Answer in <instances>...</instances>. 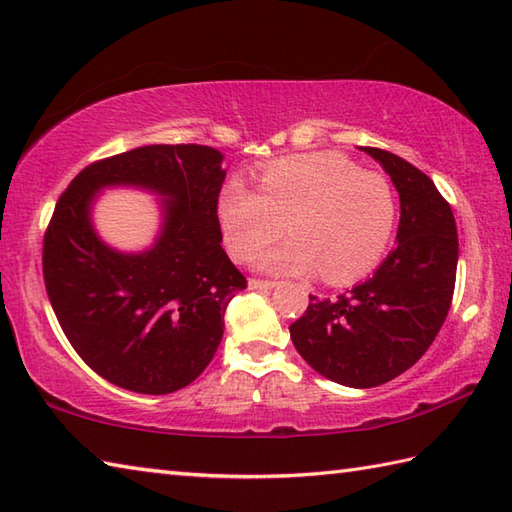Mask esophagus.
Segmentation results:
<instances>
[{"label": "esophagus", "mask_w": 512, "mask_h": 512, "mask_svg": "<svg viewBox=\"0 0 512 512\" xmlns=\"http://www.w3.org/2000/svg\"><path fill=\"white\" fill-rule=\"evenodd\" d=\"M250 290H270L275 288V282H268V279H248Z\"/></svg>", "instance_id": "obj_1"}]
</instances>
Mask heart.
Returning <instances> with one entry per match:
<instances>
[{
	"mask_svg": "<svg viewBox=\"0 0 512 512\" xmlns=\"http://www.w3.org/2000/svg\"><path fill=\"white\" fill-rule=\"evenodd\" d=\"M224 184L217 202L228 253L250 259L286 228L288 239L257 257L275 275H313L342 286L368 275L388 250L397 199L388 179L339 153L277 159L257 175Z\"/></svg>",
	"mask_w": 512,
	"mask_h": 512,
	"instance_id": "1",
	"label": "heart"
}]
</instances>
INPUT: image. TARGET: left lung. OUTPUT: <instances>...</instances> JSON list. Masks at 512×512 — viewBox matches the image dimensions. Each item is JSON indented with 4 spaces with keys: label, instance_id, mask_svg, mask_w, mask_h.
I'll list each match as a JSON object with an SVG mask.
<instances>
[{
    "label": "left lung",
    "instance_id": "8db88e82",
    "mask_svg": "<svg viewBox=\"0 0 512 512\" xmlns=\"http://www.w3.org/2000/svg\"><path fill=\"white\" fill-rule=\"evenodd\" d=\"M382 164L399 193V228L373 277L335 299L310 295L290 339L330 382L350 388L386 384L433 344L453 302L457 226L433 179L382 148H362Z\"/></svg>",
    "mask_w": 512,
    "mask_h": 512
}]
</instances>
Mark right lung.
<instances>
[{
	"label": "right lung",
	"mask_w": 512,
	"mask_h": 512,
	"mask_svg": "<svg viewBox=\"0 0 512 512\" xmlns=\"http://www.w3.org/2000/svg\"><path fill=\"white\" fill-rule=\"evenodd\" d=\"M217 148L153 144L86 166L44 235V284L77 355L106 382L142 395L188 386L210 364L224 313L246 288L222 248ZM139 187L163 202L156 242L137 254L108 247L92 204L106 187Z\"/></svg>",
	"instance_id": "obj_1"
}]
</instances>
